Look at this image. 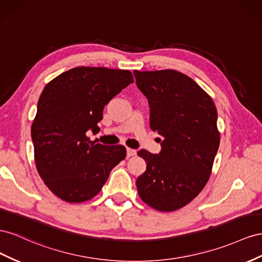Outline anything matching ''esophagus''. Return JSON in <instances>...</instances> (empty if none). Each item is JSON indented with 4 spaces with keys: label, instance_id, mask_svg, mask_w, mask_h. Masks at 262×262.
<instances>
[{
    "label": "esophagus",
    "instance_id": "1",
    "mask_svg": "<svg viewBox=\"0 0 262 262\" xmlns=\"http://www.w3.org/2000/svg\"><path fill=\"white\" fill-rule=\"evenodd\" d=\"M126 151H127V156H128V157L135 156V155L137 154V151L135 150V149H132V148H127V149H126Z\"/></svg>",
    "mask_w": 262,
    "mask_h": 262
}]
</instances>
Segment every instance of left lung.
I'll use <instances>...</instances> for the list:
<instances>
[{"label":"left lung","instance_id":"left-lung-1","mask_svg":"<svg viewBox=\"0 0 262 262\" xmlns=\"http://www.w3.org/2000/svg\"><path fill=\"white\" fill-rule=\"evenodd\" d=\"M150 108V128L163 137L157 155L137 152L147 168L137 178L140 199L161 212L183 207L203 190L220 146L217 111L211 96L174 70L134 71Z\"/></svg>","mask_w":262,"mask_h":262}]
</instances>
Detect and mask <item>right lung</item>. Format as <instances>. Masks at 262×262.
<instances>
[{"instance_id":"right-lung-1","label":"right lung","mask_w":262,"mask_h":262,"mask_svg":"<svg viewBox=\"0 0 262 262\" xmlns=\"http://www.w3.org/2000/svg\"><path fill=\"white\" fill-rule=\"evenodd\" d=\"M128 70L77 67L45 86L32 125L36 168L48 189L69 203L94 198L125 159L122 145L90 141L104 106L133 83Z\"/></svg>"}]
</instances>
